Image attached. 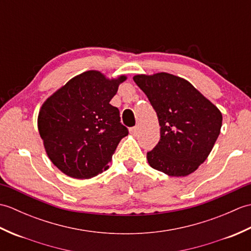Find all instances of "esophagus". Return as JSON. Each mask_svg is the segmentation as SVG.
<instances>
[{
  "mask_svg": "<svg viewBox=\"0 0 251 251\" xmlns=\"http://www.w3.org/2000/svg\"><path fill=\"white\" fill-rule=\"evenodd\" d=\"M129 131H130V134H131V135H134V136H136V135L138 134V131H139V127H138V126H135V127H131V128L129 129Z\"/></svg>",
  "mask_w": 251,
  "mask_h": 251,
  "instance_id": "obj_1",
  "label": "esophagus"
}]
</instances>
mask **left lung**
Listing matches in <instances>:
<instances>
[{"label": "left lung", "mask_w": 251, "mask_h": 251, "mask_svg": "<svg viewBox=\"0 0 251 251\" xmlns=\"http://www.w3.org/2000/svg\"><path fill=\"white\" fill-rule=\"evenodd\" d=\"M134 81L150 100L161 126L158 143L147 154L150 166L170 177L194 173L220 134V110L190 82L173 74H138Z\"/></svg>", "instance_id": "1"}]
</instances>
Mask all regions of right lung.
I'll list each match as a JSON object with an SVG mask.
<instances>
[{"label":"right lung","mask_w":251,"mask_h":251,"mask_svg":"<svg viewBox=\"0 0 251 251\" xmlns=\"http://www.w3.org/2000/svg\"><path fill=\"white\" fill-rule=\"evenodd\" d=\"M90 70L71 78L47 98L37 116L45 151L55 166L75 179H89L109 168L116 147L128 129L110 104L126 81Z\"/></svg>","instance_id":"1"}]
</instances>
